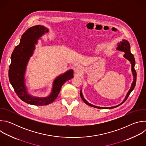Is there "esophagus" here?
Wrapping results in <instances>:
<instances>
[{
	"mask_svg": "<svg viewBox=\"0 0 146 146\" xmlns=\"http://www.w3.org/2000/svg\"><path fill=\"white\" fill-rule=\"evenodd\" d=\"M75 72L78 73V74H81L82 72V68L80 66H78L75 69Z\"/></svg>",
	"mask_w": 146,
	"mask_h": 146,
	"instance_id": "1",
	"label": "esophagus"
}]
</instances>
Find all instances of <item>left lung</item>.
Listing matches in <instances>:
<instances>
[{"instance_id":"8db88e82","label":"left lung","mask_w":146,"mask_h":146,"mask_svg":"<svg viewBox=\"0 0 146 146\" xmlns=\"http://www.w3.org/2000/svg\"><path fill=\"white\" fill-rule=\"evenodd\" d=\"M117 50L118 51H123L125 52V54L123 55L124 58H125L126 59H127L131 64L132 65V72L133 76V81L132 84L131 85V87L130 88V90H129L127 94V96L125 97V98L124 99V100L122 101V102L121 103H120L119 105L115 106H113V107H110V108H102V107H99V106H96L95 105H91L90 103H88L85 99L83 97V95L82 94V92L81 90L80 91V96L81 99H82V100L84 101L87 105L93 107V108H98V109H113L115 108L116 107H118L119 106H120L123 103H124L125 102V100L127 99V98H128V96H129L130 94L131 93V92L133 90V89L136 86V72L135 69V58L133 56V55L131 52V47H130V44L129 43L127 40H122V41H120V43L118 44V47L117 48Z\"/></svg>"}]
</instances>
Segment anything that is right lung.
Instances as JSON below:
<instances>
[{"label":"right lung","instance_id":"right-lung-1","mask_svg":"<svg viewBox=\"0 0 146 146\" xmlns=\"http://www.w3.org/2000/svg\"><path fill=\"white\" fill-rule=\"evenodd\" d=\"M48 29L37 25L28 29L22 35L19 44L17 46L11 56V64L9 70V78L18 96L24 102L36 106H44L52 103L57 98L62 86L73 77V70H69L58 76L53 82L51 94L46 98L34 97L28 94L25 84L26 67L32 55L37 40Z\"/></svg>","mask_w":146,"mask_h":146}]
</instances>
